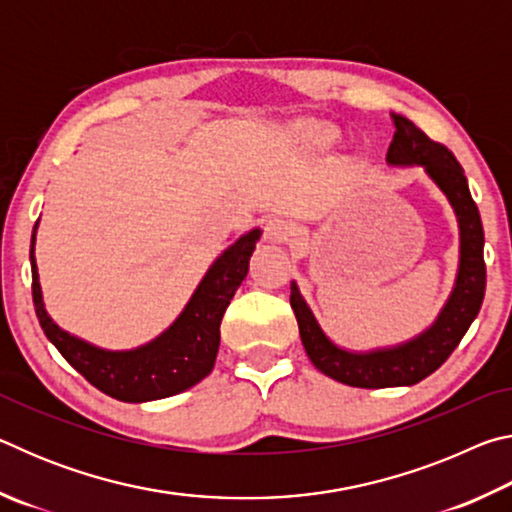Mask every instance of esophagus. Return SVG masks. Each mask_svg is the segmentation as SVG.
Listing matches in <instances>:
<instances>
[{"label": "esophagus", "mask_w": 512, "mask_h": 512, "mask_svg": "<svg viewBox=\"0 0 512 512\" xmlns=\"http://www.w3.org/2000/svg\"><path fill=\"white\" fill-rule=\"evenodd\" d=\"M293 223L287 219H280V216H273L268 219L264 225V239L268 244H287V241L293 237Z\"/></svg>", "instance_id": "34e87169"}]
</instances>
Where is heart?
Masks as SVG:
<instances>
[{
  "label": "heart",
  "mask_w": 512,
  "mask_h": 512,
  "mask_svg": "<svg viewBox=\"0 0 512 512\" xmlns=\"http://www.w3.org/2000/svg\"><path fill=\"white\" fill-rule=\"evenodd\" d=\"M291 142L298 146L300 151L320 155L329 153L341 140V133L336 131L332 124L320 119H300L291 126Z\"/></svg>",
  "instance_id": "1"
}]
</instances>
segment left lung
<instances>
[{
	"label": "left lung",
	"mask_w": 512,
	"mask_h": 512,
	"mask_svg": "<svg viewBox=\"0 0 512 512\" xmlns=\"http://www.w3.org/2000/svg\"><path fill=\"white\" fill-rule=\"evenodd\" d=\"M391 119L395 133L388 146L386 164L420 167L447 198L458 225V268L454 287L429 327L409 341L372 350H348L329 339L300 293L298 282H291V309L296 314L307 357L323 375L357 388L413 386L429 377L461 343L479 314L485 293L483 225L463 167L447 146L429 140L411 119L397 112H391Z\"/></svg>",
	"instance_id": "obj_1"
}]
</instances>
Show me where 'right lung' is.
Wrapping results in <instances>:
<instances>
[{"instance_id": "1", "label": "right lung", "mask_w": 512, "mask_h": 512, "mask_svg": "<svg viewBox=\"0 0 512 512\" xmlns=\"http://www.w3.org/2000/svg\"><path fill=\"white\" fill-rule=\"evenodd\" d=\"M38 223L40 219L33 225L29 253L33 305L47 339L56 345L69 366L81 372L101 393L131 404L178 395L210 375L221 343V318L235 291L246 280L250 257L262 230L253 228L244 232L235 244H230L214 259L183 311L162 334L131 350H106L81 336L69 334L49 316L42 300L36 264Z\"/></svg>"}]
</instances>
